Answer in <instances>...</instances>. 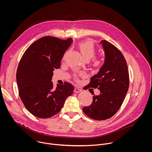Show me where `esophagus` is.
Returning <instances> with one entry per match:
<instances>
[{"label": "esophagus", "mask_w": 152, "mask_h": 152, "mask_svg": "<svg viewBox=\"0 0 152 152\" xmlns=\"http://www.w3.org/2000/svg\"><path fill=\"white\" fill-rule=\"evenodd\" d=\"M82 89H80V88H75L74 89V92L75 93H78V92H81Z\"/></svg>", "instance_id": "34e87169"}]
</instances>
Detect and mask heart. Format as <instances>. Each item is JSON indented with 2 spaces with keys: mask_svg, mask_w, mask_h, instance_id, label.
Wrapping results in <instances>:
<instances>
[{
  "mask_svg": "<svg viewBox=\"0 0 152 152\" xmlns=\"http://www.w3.org/2000/svg\"><path fill=\"white\" fill-rule=\"evenodd\" d=\"M78 47L83 57L86 60H89L94 57L96 53V47L94 43L89 40H87L78 44ZM100 63V60L98 59L94 60V64L98 65Z\"/></svg>",
  "mask_w": 152,
  "mask_h": 152,
  "instance_id": "b5f03b06",
  "label": "heart"
}]
</instances>
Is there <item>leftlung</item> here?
<instances>
[{"mask_svg":"<svg viewBox=\"0 0 152 152\" xmlns=\"http://www.w3.org/2000/svg\"><path fill=\"white\" fill-rule=\"evenodd\" d=\"M99 44L104 51V62L87 86L98 88L100 94H94L91 105L83 109L88 117L96 121L109 119L117 112L129 86L128 65L122 53L107 40H102Z\"/></svg>","mask_w":152,"mask_h":152,"instance_id":"8db88e82","label":"left lung"}]
</instances>
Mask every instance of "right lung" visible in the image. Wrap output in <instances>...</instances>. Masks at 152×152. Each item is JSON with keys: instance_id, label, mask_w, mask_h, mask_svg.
Masks as SVG:
<instances>
[{"instance_id": "obj_1", "label": "right lung", "mask_w": 152, "mask_h": 152, "mask_svg": "<svg viewBox=\"0 0 152 152\" xmlns=\"http://www.w3.org/2000/svg\"><path fill=\"white\" fill-rule=\"evenodd\" d=\"M72 42L45 36L31 44L18 65L16 80L19 96L27 110L40 118L51 117L61 110L74 87L65 82L55 89L53 71L60 68L66 50Z\"/></svg>"}]
</instances>
